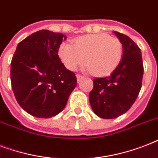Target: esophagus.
I'll list each match as a JSON object with an SVG mask.
<instances>
[{"label":"esophagus","instance_id":"1","mask_svg":"<svg viewBox=\"0 0 158 158\" xmlns=\"http://www.w3.org/2000/svg\"><path fill=\"white\" fill-rule=\"evenodd\" d=\"M76 78H77V81L78 82H80L82 79H84V77L82 76V75H79V74H77Z\"/></svg>","mask_w":158,"mask_h":158}]
</instances>
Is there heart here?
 <instances>
[{
  "mask_svg": "<svg viewBox=\"0 0 158 158\" xmlns=\"http://www.w3.org/2000/svg\"><path fill=\"white\" fill-rule=\"evenodd\" d=\"M122 54L121 42L106 33L82 36L74 46L63 43L58 49V56L67 69L74 71L85 62L87 70L97 76L111 74L120 64Z\"/></svg>",
  "mask_w": 158,
  "mask_h": 158,
  "instance_id": "b5f03b06",
  "label": "heart"
}]
</instances>
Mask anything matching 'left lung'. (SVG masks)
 Instances as JSON below:
<instances>
[{"instance_id": "obj_1", "label": "left lung", "mask_w": 158, "mask_h": 158, "mask_svg": "<svg viewBox=\"0 0 158 158\" xmlns=\"http://www.w3.org/2000/svg\"><path fill=\"white\" fill-rule=\"evenodd\" d=\"M123 46L122 59L110 75L94 79L89 102L94 112L103 119L125 114L137 99L142 87L143 64L139 48L128 36L114 31Z\"/></svg>"}]
</instances>
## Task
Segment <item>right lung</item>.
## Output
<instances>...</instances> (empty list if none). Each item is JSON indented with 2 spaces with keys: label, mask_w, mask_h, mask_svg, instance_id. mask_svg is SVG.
I'll return each mask as SVG.
<instances>
[{
  "label": "right lung",
  "mask_w": 158,
  "mask_h": 158,
  "mask_svg": "<svg viewBox=\"0 0 158 158\" xmlns=\"http://www.w3.org/2000/svg\"><path fill=\"white\" fill-rule=\"evenodd\" d=\"M66 37L40 30L19 43L10 64L11 86L26 112L50 118L64 109L77 85L75 74L64 67L58 49Z\"/></svg>",
  "instance_id": "right-lung-1"
}]
</instances>
